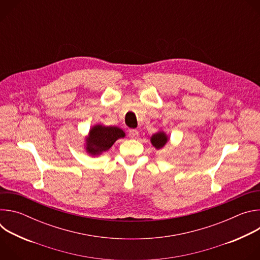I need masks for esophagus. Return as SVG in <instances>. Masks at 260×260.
<instances>
[{"label": "esophagus", "instance_id": "obj_1", "mask_svg": "<svg viewBox=\"0 0 260 260\" xmlns=\"http://www.w3.org/2000/svg\"><path fill=\"white\" fill-rule=\"evenodd\" d=\"M128 136L132 139H137L139 137V132L137 129H129L128 132Z\"/></svg>", "mask_w": 260, "mask_h": 260}]
</instances>
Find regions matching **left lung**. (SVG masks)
Listing matches in <instances>:
<instances>
[{
    "mask_svg": "<svg viewBox=\"0 0 260 260\" xmlns=\"http://www.w3.org/2000/svg\"><path fill=\"white\" fill-rule=\"evenodd\" d=\"M168 140H169V138L164 132H159L151 137V143L156 148V149H160V148H162L166 145V143L168 142Z\"/></svg>",
    "mask_w": 260,
    "mask_h": 260,
    "instance_id": "obj_1",
    "label": "left lung"
}]
</instances>
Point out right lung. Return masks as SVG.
<instances>
[{
	"mask_svg": "<svg viewBox=\"0 0 260 260\" xmlns=\"http://www.w3.org/2000/svg\"><path fill=\"white\" fill-rule=\"evenodd\" d=\"M124 132L117 126L95 125L86 138V150L91 155H99L110 149L118 139L124 138Z\"/></svg>",
	"mask_w": 260,
	"mask_h": 260,
	"instance_id": "obj_1",
	"label": "right lung"
}]
</instances>
